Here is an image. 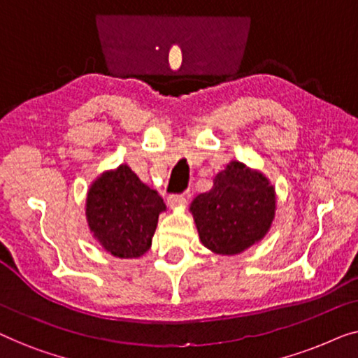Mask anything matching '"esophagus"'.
Listing matches in <instances>:
<instances>
[{"label": "esophagus", "mask_w": 358, "mask_h": 358, "mask_svg": "<svg viewBox=\"0 0 358 358\" xmlns=\"http://www.w3.org/2000/svg\"><path fill=\"white\" fill-rule=\"evenodd\" d=\"M184 203H185V197H184V195L174 194V195H169V197H168V205H169L171 208L184 207Z\"/></svg>", "instance_id": "obj_1"}]
</instances>
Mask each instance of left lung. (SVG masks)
<instances>
[{"label":"left lung","mask_w":358,"mask_h":358,"mask_svg":"<svg viewBox=\"0 0 358 358\" xmlns=\"http://www.w3.org/2000/svg\"><path fill=\"white\" fill-rule=\"evenodd\" d=\"M200 243L220 256H234L264 239L277 210L275 187L261 171L229 161L208 192L190 203Z\"/></svg>","instance_id":"1"}]
</instances>
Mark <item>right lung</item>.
Listing matches in <instances>:
<instances>
[{"label": "right lung", "mask_w": 358, "mask_h": 358, "mask_svg": "<svg viewBox=\"0 0 358 358\" xmlns=\"http://www.w3.org/2000/svg\"><path fill=\"white\" fill-rule=\"evenodd\" d=\"M164 210L158 192L141 182L127 164L104 171L87 190V227L92 238L114 257L143 256Z\"/></svg>", "instance_id": "add662e5"}]
</instances>
